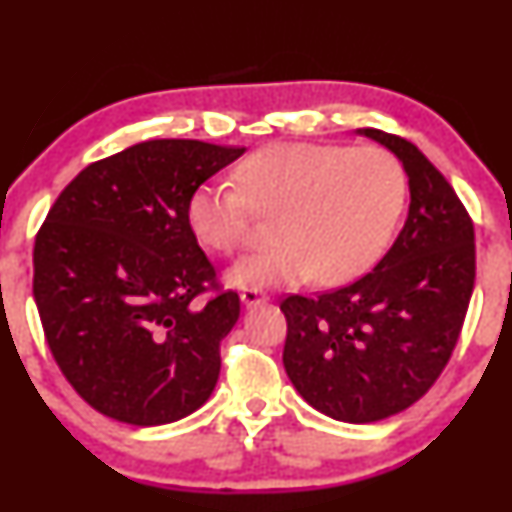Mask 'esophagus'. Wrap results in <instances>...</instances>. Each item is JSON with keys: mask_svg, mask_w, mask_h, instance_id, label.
<instances>
[{"mask_svg": "<svg viewBox=\"0 0 512 512\" xmlns=\"http://www.w3.org/2000/svg\"><path fill=\"white\" fill-rule=\"evenodd\" d=\"M241 302H244L246 307L264 305V302H268V296L262 289H244L241 291Z\"/></svg>", "mask_w": 512, "mask_h": 512, "instance_id": "obj_1", "label": "esophagus"}]
</instances>
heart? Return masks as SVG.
I'll return each instance as SVG.
<instances>
[{
    "instance_id": "1",
    "label": "heart",
    "mask_w": 512,
    "mask_h": 512,
    "mask_svg": "<svg viewBox=\"0 0 512 512\" xmlns=\"http://www.w3.org/2000/svg\"><path fill=\"white\" fill-rule=\"evenodd\" d=\"M237 183L198 185L187 219L205 248L230 255L246 244L250 210L275 214V244L228 271L253 289L352 280L384 253L406 201L402 164L379 146L268 144L239 164Z\"/></svg>"
}]
</instances>
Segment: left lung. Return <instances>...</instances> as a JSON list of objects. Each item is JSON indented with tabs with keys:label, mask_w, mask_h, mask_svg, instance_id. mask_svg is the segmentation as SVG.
<instances>
[{
	"label": "left lung",
	"mask_w": 512,
	"mask_h": 512,
	"mask_svg": "<svg viewBox=\"0 0 512 512\" xmlns=\"http://www.w3.org/2000/svg\"><path fill=\"white\" fill-rule=\"evenodd\" d=\"M359 133L393 151L409 176L404 228L357 282L280 305L291 384L352 424L391 418L429 391L456 348L476 273L474 223L443 173L400 135Z\"/></svg>",
	"instance_id": "obj_1"
}]
</instances>
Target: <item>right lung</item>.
Here are the masks:
<instances>
[{
	"label": "right lung",
	"instance_id": "obj_1",
	"mask_svg": "<svg viewBox=\"0 0 512 512\" xmlns=\"http://www.w3.org/2000/svg\"><path fill=\"white\" fill-rule=\"evenodd\" d=\"M246 149L149 140L85 167L33 246V298L51 354L92 409L135 427L212 395L239 296L221 291L189 228L198 185ZM217 296L198 306L207 289Z\"/></svg>",
	"mask_w": 512,
	"mask_h": 512
}]
</instances>
